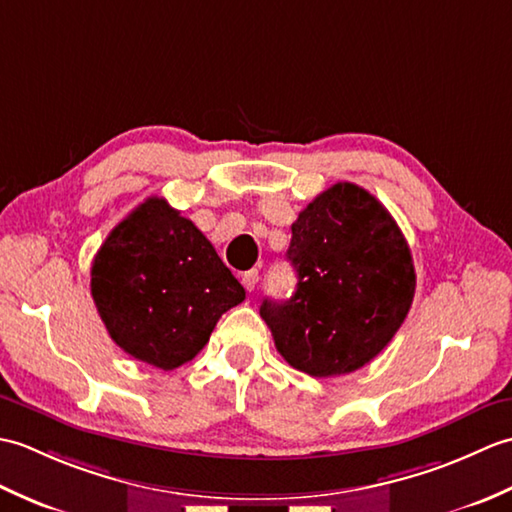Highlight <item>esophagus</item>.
Here are the masks:
<instances>
[{
	"label": "esophagus",
	"mask_w": 512,
	"mask_h": 512,
	"mask_svg": "<svg viewBox=\"0 0 512 512\" xmlns=\"http://www.w3.org/2000/svg\"><path fill=\"white\" fill-rule=\"evenodd\" d=\"M257 281H259V273H257V268L248 270V273H244V275H242V284H244V288H246L248 292H253V290H255Z\"/></svg>",
	"instance_id": "esophagus-1"
}]
</instances>
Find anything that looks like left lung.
I'll return each instance as SVG.
<instances>
[{
	"mask_svg": "<svg viewBox=\"0 0 512 512\" xmlns=\"http://www.w3.org/2000/svg\"><path fill=\"white\" fill-rule=\"evenodd\" d=\"M286 257L295 295L264 299L259 314L292 367L341 376L385 350L411 308L416 273L405 235L372 193L352 182L319 193L292 224Z\"/></svg>",
	"mask_w": 512,
	"mask_h": 512,
	"instance_id": "8db88e82",
	"label": "left lung"
}]
</instances>
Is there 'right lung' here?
Returning a JSON list of instances; mask_svg holds the SVG:
<instances>
[{
  "mask_svg": "<svg viewBox=\"0 0 512 512\" xmlns=\"http://www.w3.org/2000/svg\"><path fill=\"white\" fill-rule=\"evenodd\" d=\"M90 288L114 343L165 372L189 363L217 319L246 299L200 228L162 198H147L114 226L92 262Z\"/></svg>",
  "mask_w": 512,
  "mask_h": 512,
  "instance_id": "right-lung-1",
  "label": "right lung"
}]
</instances>
